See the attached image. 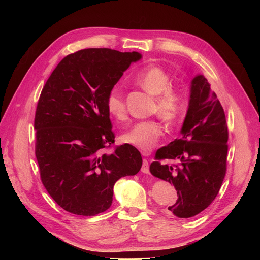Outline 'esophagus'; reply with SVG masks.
Instances as JSON below:
<instances>
[{
    "mask_svg": "<svg viewBox=\"0 0 260 260\" xmlns=\"http://www.w3.org/2000/svg\"><path fill=\"white\" fill-rule=\"evenodd\" d=\"M146 154V153H144ZM141 172L144 174H148L149 173V167H148V161L146 159H143L142 162V168H141Z\"/></svg>",
    "mask_w": 260,
    "mask_h": 260,
    "instance_id": "obj_1",
    "label": "esophagus"
}]
</instances>
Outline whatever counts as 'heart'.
<instances>
[{"label": "heart", "mask_w": 260, "mask_h": 260, "mask_svg": "<svg viewBox=\"0 0 260 260\" xmlns=\"http://www.w3.org/2000/svg\"><path fill=\"white\" fill-rule=\"evenodd\" d=\"M135 82L148 93L156 97L154 113L167 123H175L184 111V97L181 90L172 84L170 74L158 65H148L136 75ZM107 113L115 119H126L127 109L124 93L118 86L109 89L105 98ZM162 128L156 120H147L136 123L127 132L121 135V141L143 152H148L158 143Z\"/></svg>", "instance_id": "heart-1"}]
</instances>
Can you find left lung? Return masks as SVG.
<instances>
[{"mask_svg":"<svg viewBox=\"0 0 260 260\" xmlns=\"http://www.w3.org/2000/svg\"><path fill=\"white\" fill-rule=\"evenodd\" d=\"M181 138L156 152L149 171L173 184L176 203L169 207L179 218L193 217L216 198L226 172L229 131L223 108L202 75L192 81ZM169 159L177 165H169Z\"/></svg>","mask_w":260,"mask_h":260,"instance_id":"left-lung-1","label":"left lung"}]
</instances>
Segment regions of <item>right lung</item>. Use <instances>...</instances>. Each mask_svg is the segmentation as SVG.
Listing matches in <instances>:
<instances>
[{
  "mask_svg": "<svg viewBox=\"0 0 260 260\" xmlns=\"http://www.w3.org/2000/svg\"><path fill=\"white\" fill-rule=\"evenodd\" d=\"M139 52L88 48L68 54L41 91L35 129L36 157L44 187L75 215L94 216L112 206L114 185L142 167L129 144L116 146L106 94Z\"/></svg>",
  "mask_w": 260,
  "mask_h": 260,
  "instance_id": "obj_1",
  "label": "right lung"
}]
</instances>
